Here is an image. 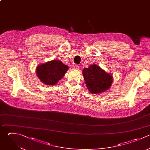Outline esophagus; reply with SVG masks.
<instances>
[{
    "label": "esophagus",
    "instance_id": "obj_1",
    "mask_svg": "<svg viewBox=\"0 0 150 150\" xmlns=\"http://www.w3.org/2000/svg\"><path fill=\"white\" fill-rule=\"evenodd\" d=\"M73 69H74V70H78L79 69V67L77 65H74V66H73Z\"/></svg>",
    "mask_w": 150,
    "mask_h": 150
}]
</instances>
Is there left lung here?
<instances>
[{"label":"left lung","instance_id":"obj_1","mask_svg":"<svg viewBox=\"0 0 150 150\" xmlns=\"http://www.w3.org/2000/svg\"><path fill=\"white\" fill-rule=\"evenodd\" d=\"M86 86L90 93L94 94L102 93L111 86L113 78L96 64H92L83 70Z\"/></svg>","mask_w":150,"mask_h":150}]
</instances>
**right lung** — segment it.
Here are the masks:
<instances>
[{"label":"right lung","mask_w":150,"mask_h":150,"mask_svg":"<svg viewBox=\"0 0 150 150\" xmlns=\"http://www.w3.org/2000/svg\"><path fill=\"white\" fill-rule=\"evenodd\" d=\"M68 69V66L60 60H54L38 66L36 74L42 83L52 86L61 80Z\"/></svg>","instance_id":"right-lung-1"}]
</instances>
